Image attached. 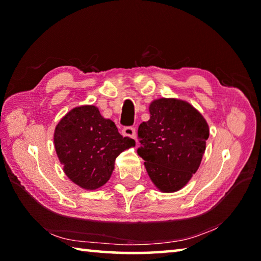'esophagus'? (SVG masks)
Returning <instances> with one entry per match:
<instances>
[{"label":"esophagus","mask_w":261,"mask_h":261,"mask_svg":"<svg viewBox=\"0 0 261 261\" xmlns=\"http://www.w3.org/2000/svg\"><path fill=\"white\" fill-rule=\"evenodd\" d=\"M122 132H123V135L125 137H129V138H132V139H136V129L135 127L132 126H125L123 130H122Z\"/></svg>","instance_id":"34e87169"}]
</instances>
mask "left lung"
<instances>
[{
    "label": "left lung",
    "instance_id": "8db88e82",
    "mask_svg": "<svg viewBox=\"0 0 261 261\" xmlns=\"http://www.w3.org/2000/svg\"><path fill=\"white\" fill-rule=\"evenodd\" d=\"M150 119L138 129V154L151 181L163 193L181 190L201 165L210 129L186 101L158 98L149 105Z\"/></svg>",
    "mask_w": 261,
    "mask_h": 261
}]
</instances>
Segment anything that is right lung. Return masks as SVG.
I'll use <instances>...</instances> for the list:
<instances>
[{"instance_id": "1", "label": "right lung", "mask_w": 261, "mask_h": 261, "mask_svg": "<svg viewBox=\"0 0 261 261\" xmlns=\"http://www.w3.org/2000/svg\"><path fill=\"white\" fill-rule=\"evenodd\" d=\"M54 143L64 173L84 190H97L110 179L115 158L136 146L122 137L114 122L105 119L94 105L71 109L58 122Z\"/></svg>"}]
</instances>
